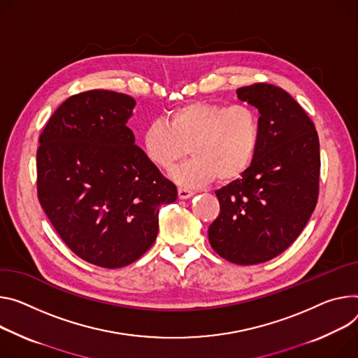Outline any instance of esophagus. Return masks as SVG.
Returning <instances> with one entry per match:
<instances>
[{
    "label": "esophagus",
    "mask_w": 358,
    "mask_h": 358,
    "mask_svg": "<svg viewBox=\"0 0 358 358\" xmlns=\"http://www.w3.org/2000/svg\"><path fill=\"white\" fill-rule=\"evenodd\" d=\"M192 196H194V192L191 189H188V188H178V199L180 200H187V199H189Z\"/></svg>",
    "instance_id": "esophagus-1"
}]
</instances>
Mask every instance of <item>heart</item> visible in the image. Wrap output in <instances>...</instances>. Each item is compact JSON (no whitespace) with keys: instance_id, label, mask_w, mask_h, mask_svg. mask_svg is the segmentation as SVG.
<instances>
[{"instance_id":"b5f03b06","label":"heart","mask_w":358,"mask_h":358,"mask_svg":"<svg viewBox=\"0 0 358 358\" xmlns=\"http://www.w3.org/2000/svg\"><path fill=\"white\" fill-rule=\"evenodd\" d=\"M262 124L247 104L192 101L170 111L164 122L145 127L143 150L152 164L171 170L192 154V159L174 170L171 178L182 187H201L218 178L229 184L241 178L255 158Z\"/></svg>"}]
</instances>
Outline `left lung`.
I'll list each match as a JSON object with an SVG mask.
<instances>
[{"instance_id": "left-lung-1", "label": "left lung", "mask_w": 358, "mask_h": 358, "mask_svg": "<svg viewBox=\"0 0 358 358\" xmlns=\"http://www.w3.org/2000/svg\"><path fill=\"white\" fill-rule=\"evenodd\" d=\"M259 113L262 138L248 171L215 191L220 214L208 229L214 251L252 266L287 250L308 222L318 199L320 143L292 96L271 84L237 90Z\"/></svg>"}]
</instances>
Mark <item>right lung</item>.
<instances>
[{"label":"right lung","mask_w":358,"mask_h":358,"mask_svg":"<svg viewBox=\"0 0 358 358\" xmlns=\"http://www.w3.org/2000/svg\"><path fill=\"white\" fill-rule=\"evenodd\" d=\"M134 107L114 91L76 94L40 136V204L70 250L104 268L138 259L157 238L159 207L177 200L127 127Z\"/></svg>","instance_id":"add662e5"}]
</instances>
